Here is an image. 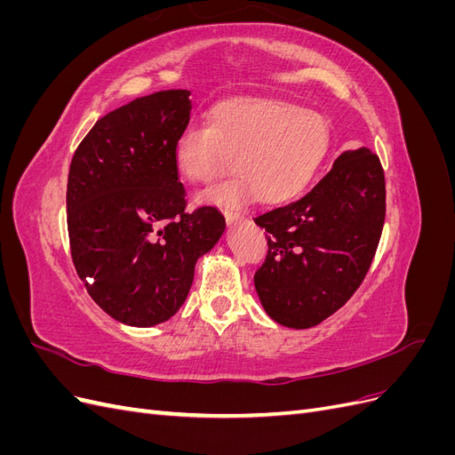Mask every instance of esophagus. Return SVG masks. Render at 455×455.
<instances>
[{
    "mask_svg": "<svg viewBox=\"0 0 455 455\" xmlns=\"http://www.w3.org/2000/svg\"><path fill=\"white\" fill-rule=\"evenodd\" d=\"M224 216H226V222L231 226V224H239L244 220V214L241 212H233V211H224Z\"/></svg>",
    "mask_w": 455,
    "mask_h": 455,
    "instance_id": "esophagus-1",
    "label": "esophagus"
}]
</instances>
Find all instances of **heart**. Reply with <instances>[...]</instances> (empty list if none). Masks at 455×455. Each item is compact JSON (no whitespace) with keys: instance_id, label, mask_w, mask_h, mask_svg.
Wrapping results in <instances>:
<instances>
[{"instance_id":"heart-1","label":"heart","mask_w":455,"mask_h":455,"mask_svg":"<svg viewBox=\"0 0 455 455\" xmlns=\"http://www.w3.org/2000/svg\"><path fill=\"white\" fill-rule=\"evenodd\" d=\"M323 116L281 100L239 99L218 104L204 125L184 129L174 142V167L186 182L209 186L239 171L204 197L243 206L258 201L291 203L313 182L330 151Z\"/></svg>"}]
</instances>
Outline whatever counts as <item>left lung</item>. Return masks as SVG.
<instances>
[{
  "mask_svg": "<svg viewBox=\"0 0 455 455\" xmlns=\"http://www.w3.org/2000/svg\"><path fill=\"white\" fill-rule=\"evenodd\" d=\"M254 222L269 246L254 275L261 306L283 326H316L346 306L374 259L385 222L379 157L343 151L307 196Z\"/></svg>",
  "mask_w": 455,
  "mask_h": 455,
  "instance_id": "8db88e82",
  "label": "left lung"
}]
</instances>
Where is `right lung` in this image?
Wrapping results in <instances>:
<instances>
[{"mask_svg":"<svg viewBox=\"0 0 455 455\" xmlns=\"http://www.w3.org/2000/svg\"><path fill=\"white\" fill-rule=\"evenodd\" d=\"M189 91L142 96L94 123L68 174V235L89 296L129 326H156L182 307L197 259L222 237L214 206L186 211L174 142Z\"/></svg>","mask_w":455,"mask_h":455,"instance_id":"right-lung-1","label":"right lung"}]
</instances>
